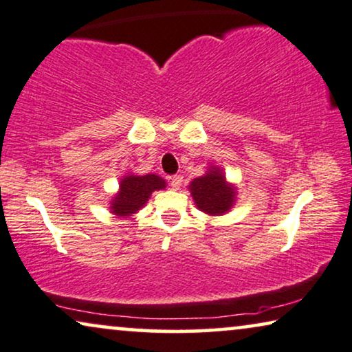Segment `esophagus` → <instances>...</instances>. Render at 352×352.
Segmentation results:
<instances>
[{"label": "esophagus", "instance_id": "34e87169", "mask_svg": "<svg viewBox=\"0 0 352 352\" xmlns=\"http://www.w3.org/2000/svg\"><path fill=\"white\" fill-rule=\"evenodd\" d=\"M182 184H184V177H182V175L170 177V185H172L173 190H180Z\"/></svg>", "mask_w": 352, "mask_h": 352}]
</instances>
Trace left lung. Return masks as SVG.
Instances as JSON below:
<instances>
[{
    "label": "left lung",
    "mask_w": 352,
    "mask_h": 352,
    "mask_svg": "<svg viewBox=\"0 0 352 352\" xmlns=\"http://www.w3.org/2000/svg\"><path fill=\"white\" fill-rule=\"evenodd\" d=\"M188 191L196 208L210 217L230 212L238 196L236 186L227 180L223 168L215 164H210L204 175L190 182Z\"/></svg>",
    "instance_id": "1"
}]
</instances>
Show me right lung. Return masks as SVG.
<instances>
[{"instance_id": "obj_1", "label": "right lung", "mask_w": 352, "mask_h": 352, "mask_svg": "<svg viewBox=\"0 0 352 352\" xmlns=\"http://www.w3.org/2000/svg\"><path fill=\"white\" fill-rule=\"evenodd\" d=\"M166 180L156 173L135 175L125 173L119 182V191L109 201V210L117 217L130 219L146 206L154 191L166 190Z\"/></svg>"}]
</instances>
